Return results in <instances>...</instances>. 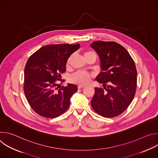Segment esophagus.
Returning a JSON list of instances; mask_svg holds the SVG:
<instances>
[{
	"label": "esophagus",
	"instance_id": "esophagus-1",
	"mask_svg": "<svg viewBox=\"0 0 158 158\" xmlns=\"http://www.w3.org/2000/svg\"><path fill=\"white\" fill-rule=\"evenodd\" d=\"M84 87H85V85H79L78 86V89H82V88H83Z\"/></svg>",
	"mask_w": 158,
	"mask_h": 158
}]
</instances>
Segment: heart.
Returning a JSON list of instances; mask_svg holds the SVG:
<instances>
[{
  "label": "heart",
  "instance_id": "heart-1",
  "mask_svg": "<svg viewBox=\"0 0 158 158\" xmlns=\"http://www.w3.org/2000/svg\"><path fill=\"white\" fill-rule=\"evenodd\" d=\"M96 56L95 53L91 51H85L84 53L85 59L89 57L90 56ZM69 63V61H68ZM91 78V75L86 72H77L71 76V81L79 85H85L89 82Z\"/></svg>",
  "mask_w": 158,
  "mask_h": 158
}]
</instances>
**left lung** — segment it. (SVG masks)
I'll use <instances>...</instances> for the list:
<instances>
[{"label":"left lung","mask_w":158,"mask_h":158,"mask_svg":"<svg viewBox=\"0 0 158 158\" xmlns=\"http://www.w3.org/2000/svg\"><path fill=\"white\" fill-rule=\"evenodd\" d=\"M91 47L100 59L101 72L96 77L104 89L95 87L91 106L104 118L119 116L130 105L136 93L137 71L127 50L115 42L95 41Z\"/></svg>","instance_id":"1"}]
</instances>
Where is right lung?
I'll list each match as a JSON object with an SVG mask.
<instances>
[{"label":"right lung","mask_w":158,"mask_h":158,"mask_svg":"<svg viewBox=\"0 0 158 158\" xmlns=\"http://www.w3.org/2000/svg\"><path fill=\"white\" fill-rule=\"evenodd\" d=\"M79 47V44L48 45L40 48L27 60L24 69V93L31 107L40 116L57 118L69 108L71 98L77 87L67 84L58 89L59 84L56 81L60 80V74L65 72L67 59Z\"/></svg>","instance_id":"obj_1"}]
</instances>
